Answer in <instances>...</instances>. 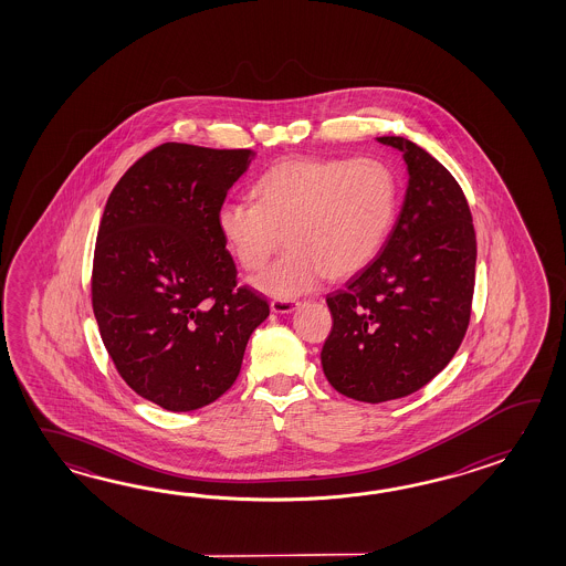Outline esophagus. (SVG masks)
I'll list each match as a JSON object with an SVG mask.
<instances>
[{
    "label": "esophagus",
    "mask_w": 566,
    "mask_h": 566,
    "mask_svg": "<svg viewBox=\"0 0 566 566\" xmlns=\"http://www.w3.org/2000/svg\"><path fill=\"white\" fill-rule=\"evenodd\" d=\"M300 307L297 300H273L271 301V312L273 313H291Z\"/></svg>",
    "instance_id": "esophagus-1"
}]
</instances>
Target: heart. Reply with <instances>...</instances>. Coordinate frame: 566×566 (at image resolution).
<instances>
[{"mask_svg": "<svg viewBox=\"0 0 566 566\" xmlns=\"http://www.w3.org/2000/svg\"><path fill=\"white\" fill-rule=\"evenodd\" d=\"M251 200H227L218 230L254 285L295 297L327 275L352 277L382 251L398 210V176L380 157H285L254 181Z\"/></svg>", "mask_w": 566, "mask_h": 566, "instance_id": "b5f03b06", "label": "heart"}]
</instances>
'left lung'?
Masks as SVG:
<instances>
[{
  "instance_id": "left-lung-1",
  "label": "left lung",
  "mask_w": 566,
  "mask_h": 566,
  "mask_svg": "<svg viewBox=\"0 0 566 566\" xmlns=\"http://www.w3.org/2000/svg\"><path fill=\"white\" fill-rule=\"evenodd\" d=\"M409 166V188L380 254L327 295L334 317L322 349L344 397L386 402L431 382L455 356L471 317L478 242L458 180L419 145L378 137Z\"/></svg>"
}]
</instances>
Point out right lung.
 Returning a JSON list of instances; mask_svg holds the SVG:
<instances>
[{"mask_svg": "<svg viewBox=\"0 0 566 566\" xmlns=\"http://www.w3.org/2000/svg\"><path fill=\"white\" fill-rule=\"evenodd\" d=\"M251 149L157 145L123 174L96 232L91 300L120 378L174 412L214 402L241 373L269 303L239 285L218 210Z\"/></svg>", "mask_w": 566, "mask_h": 566, "instance_id": "right-lung-1", "label": "right lung"}]
</instances>
